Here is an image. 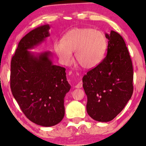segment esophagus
<instances>
[{"label": "esophagus", "mask_w": 146, "mask_h": 146, "mask_svg": "<svg viewBox=\"0 0 146 146\" xmlns=\"http://www.w3.org/2000/svg\"><path fill=\"white\" fill-rule=\"evenodd\" d=\"M75 87H76V88H82V82H79L76 85Z\"/></svg>", "instance_id": "34e87169"}]
</instances>
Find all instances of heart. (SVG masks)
Listing matches in <instances>:
<instances>
[{
    "label": "heart",
    "mask_w": 146,
    "mask_h": 146,
    "mask_svg": "<svg viewBox=\"0 0 146 146\" xmlns=\"http://www.w3.org/2000/svg\"><path fill=\"white\" fill-rule=\"evenodd\" d=\"M62 41H56L55 52L65 65L72 61L75 52L76 61L81 67L90 70L103 61L107 41L103 32L91 28H74L64 34Z\"/></svg>",
    "instance_id": "b5f03b06"
}]
</instances>
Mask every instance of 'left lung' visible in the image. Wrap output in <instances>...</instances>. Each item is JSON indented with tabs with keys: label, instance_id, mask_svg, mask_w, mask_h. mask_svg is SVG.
<instances>
[{
	"label": "left lung",
	"instance_id": "left-lung-1",
	"mask_svg": "<svg viewBox=\"0 0 146 146\" xmlns=\"http://www.w3.org/2000/svg\"><path fill=\"white\" fill-rule=\"evenodd\" d=\"M107 56L83 76L86 111L100 122L113 120L131 98L133 91L132 62L124 39L118 33H105Z\"/></svg>",
	"mask_w": 146,
	"mask_h": 146
}]
</instances>
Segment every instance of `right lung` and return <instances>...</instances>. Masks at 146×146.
<instances>
[{
  "mask_svg": "<svg viewBox=\"0 0 146 146\" xmlns=\"http://www.w3.org/2000/svg\"><path fill=\"white\" fill-rule=\"evenodd\" d=\"M49 25L34 29L18 44L11 64V89L25 115L34 123L51 127L65 114L64 97L71 86L66 68L54 65L50 52L28 51L50 36Z\"/></svg>",
  "mask_w": 146,
  "mask_h": 146,
  "instance_id": "1",
  "label": "right lung"
}]
</instances>
